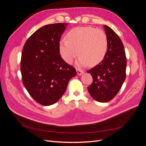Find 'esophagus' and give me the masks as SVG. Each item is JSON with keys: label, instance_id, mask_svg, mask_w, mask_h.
Segmentation results:
<instances>
[{"label": "esophagus", "instance_id": "1", "mask_svg": "<svg viewBox=\"0 0 146 146\" xmlns=\"http://www.w3.org/2000/svg\"><path fill=\"white\" fill-rule=\"evenodd\" d=\"M83 70L80 69H77V75H78V76H81V75L82 74H83Z\"/></svg>", "mask_w": 146, "mask_h": 146}]
</instances>
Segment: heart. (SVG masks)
<instances>
[{
  "label": "heart",
  "mask_w": 146,
  "mask_h": 146,
  "mask_svg": "<svg viewBox=\"0 0 146 146\" xmlns=\"http://www.w3.org/2000/svg\"><path fill=\"white\" fill-rule=\"evenodd\" d=\"M62 58L72 63L78 54V66H96L103 61L108 50V39L103 30L92 27H79L66 33L59 42Z\"/></svg>",
  "instance_id": "b5f03b06"
}]
</instances>
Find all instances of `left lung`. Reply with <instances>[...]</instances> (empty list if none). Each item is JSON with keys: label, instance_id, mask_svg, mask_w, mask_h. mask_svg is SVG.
<instances>
[{"label": "left lung", "instance_id": "1", "mask_svg": "<svg viewBox=\"0 0 146 146\" xmlns=\"http://www.w3.org/2000/svg\"><path fill=\"white\" fill-rule=\"evenodd\" d=\"M104 27L108 39L107 55L101 63L87 71L93 79L88 91L92 98L100 102H107L118 93L125 79L127 66L121 39L108 26Z\"/></svg>", "mask_w": 146, "mask_h": 146}]
</instances>
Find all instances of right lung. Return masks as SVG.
Instances as JSON below:
<instances>
[{
    "label": "right lung",
    "mask_w": 146,
    "mask_h": 146,
    "mask_svg": "<svg viewBox=\"0 0 146 146\" xmlns=\"http://www.w3.org/2000/svg\"><path fill=\"white\" fill-rule=\"evenodd\" d=\"M67 23L43 26L25 42L22 52L21 71L23 83L38 104L56 103L66 90L77 71L61 57L59 42Z\"/></svg>",
    "instance_id": "right-lung-1"
}]
</instances>
